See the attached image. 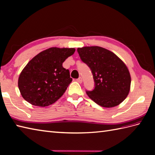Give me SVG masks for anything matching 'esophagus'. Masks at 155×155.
<instances>
[{"label": "esophagus", "mask_w": 155, "mask_h": 155, "mask_svg": "<svg viewBox=\"0 0 155 155\" xmlns=\"http://www.w3.org/2000/svg\"><path fill=\"white\" fill-rule=\"evenodd\" d=\"M76 81H78V83H81L82 82V78L81 77H80L78 79H77Z\"/></svg>", "instance_id": "esophagus-1"}]
</instances>
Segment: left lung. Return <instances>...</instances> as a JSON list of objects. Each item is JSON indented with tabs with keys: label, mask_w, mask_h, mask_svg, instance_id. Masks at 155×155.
<instances>
[{
	"label": "left lung",
	"mask_w": 155,
	"mask_h": 155,
	"mask_svg": "<svg viewBox=\"0 0 155 155\" xmlns=\"http://www.w3.org/2000/svg\"><path fill=\"white\" fill-rule=\"evenodd\" d=\"M83 62L91 70L95 88L86 93L100 106L111 108L125 100L131 85L130 71L122 60L114 52L101 47L78 48Z\"/></svg>",
	"instance_id": "8db88e82"
}]
</instances>
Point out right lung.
I'll list each match as a JSON object with an SVG mask.
<instances>
[{"label": "right lung", "instance_id": "right-lung-1", "mask_svg": "<svg viewBox=\"0 0 155 155\" xmlns=\"http://www.w3.org/2000/svg\"><path fill=\"white\" fill-rule=\"evenodd\" d=\"M74 48L51 47L28 63L18 78L22 97L35 106L47 107L59 99L72 81L62 63L72 55Z\"/></svg>", "mask_w": 155, "mask_h": 155}]
</instances>
